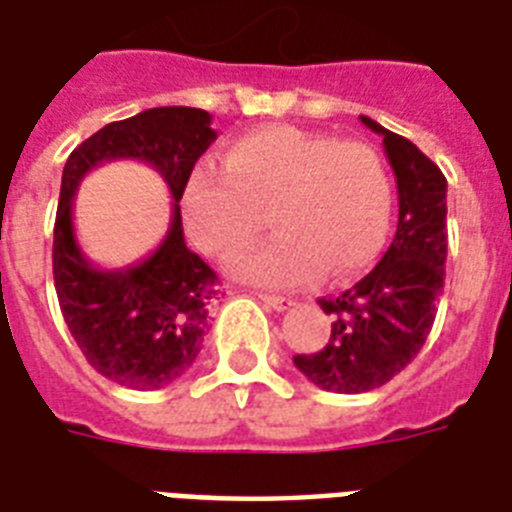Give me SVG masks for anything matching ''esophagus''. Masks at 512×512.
<instances>
[{"instance_id": "1", "label": "esophagus", "mask_w": 512, "mask_h": 512, "mask_svg": "<svg viewBox=\"0 0 512 512\" xmlns=\"http://www.w3.org/2000/svg\"><path fill=\"white\" fill-rule=\"evenodd\" d=\"M257 297H260L265 305H271L273 311H289V308L295 305V300H289V297H279V295H257Z\"/></svg>"}]
</instances>
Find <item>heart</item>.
<instances>
[{"instance_id":"1","label":"heart","mask_w":512,"mask_h":512,"mask_svg":"<svg viewBox=\"0 0 512 512\" xmlns=\"http://www.w3.org/2000/svg\"><path fill=\"white\" fill-rule=\"evenodd\" d=\"M390 180L372 146L271 124L233 140L225 164L204 159L183 191L185 228L212 257L257 239L265 212L276 236L236 255L228 271L265 287H300L364 271L385 244Z\"/></svg>"}]
</instances>
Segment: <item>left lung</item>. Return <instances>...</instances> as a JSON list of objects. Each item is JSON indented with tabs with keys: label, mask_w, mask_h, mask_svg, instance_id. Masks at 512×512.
I'll return each instance as SVG.
<instances>
[{
	"label": "left lung",
	"mask_w": 512,
	"mask_h": 512,
	"mask_svg": "<svg viewBox=\"0 0 512 512\" xmlns=\"http://www.w3.org/2000/svg\"><path fill=\"white\" fill-rule=\"evenodd\" d=\"M364 127L380 135L398 188V225L388 252L356 287L321 297L332 335L295 366L332 393H366L393 380L422 350L436 321L446 265V177L412 140L385 130L369 116Z\"/></svg>",
	"instance_id": "left-lung-1"
}]
</instances>
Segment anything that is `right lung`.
Segmentation results:
<instances>
[{"label":"right lung","mask_w":512,"mask_h":512,"mask_svg":"<svg viewBox=\"0 0 512 512\" xmlns=\"http://www.w3.org/2000/svg\"><path fill=\"white\" fill-rule=\"evenodd\" d=\"M217 138L201 108L164 106L106 124L68 156L60 183L52 276L68 332L84 358L116 385L159 390L180 380L207 335L217 276L185 247L180 199L193 164ZM148 163L173 196L163 244L127 269H98L86 260L73 231V196L87 171L108 161Z\"/></svg>","instance_id":"1"}]
</instances>
